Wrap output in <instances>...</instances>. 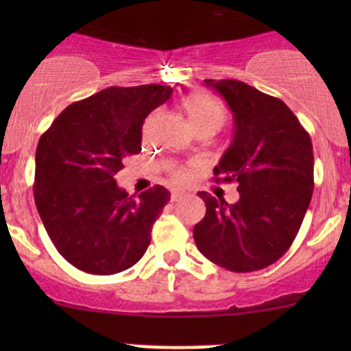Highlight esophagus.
Segmentation results:
<instances>
[{
	"instance_id": "34e87169",
	"label": "esophagus",
	"mask_w": 351,
	"mask_h": 351,
	"mask_svg": "<svg viewBox=\"0 0 351 351\" xmlns=\"http://www.w3.org/2000/svg\"><path fill=\"white\" fill-rule=\"evenodd\" d=\"M184 193L181 189H171V201H178L180 198H183Z\"/></svg>"
}]
</instances>
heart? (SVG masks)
<instances>
[{
  "label": "heart",
  "mask_w": 351,
  "mask_h": 351,
  "mask_svg": "<svg viewBox=\"0 0 351 351\" xmlns=\"http://www.w3.org/2000/svg\"><path fill=\"white\" fill-rule=\"evenodd\" d=\"M181 106H183L189 123L196 132L203 130V128L216 132L221 125L226 122V107L215 95L193 92L183 99ZM170 175L173 180L181 183L188 178V170L184 167H171Z\"/></svg>",
  "instance_id": "1"
}]
</instances>
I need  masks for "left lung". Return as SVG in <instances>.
I'll list each match as a JSON object with an SVG mask.
<instances>
[{"label":"left lung","mask_w":351,"mask_h":351,"mask_svg":"<svg viewBox=\"0 0 351 351\" xmlns=\"http://www.w3.org/2000/svg\"><path fill=\"white\" fill-rule=\"evenodd\" d=\"M204 84L234 114V138L215 168L217 183H237L228 204L206 191V215L193 236L206 259L232 272L261 271L289 251L313 191L308 132L280 99L232 79Z\"/></svg>","instance_id":"8db88e82"}]
</instances>
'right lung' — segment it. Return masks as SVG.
Masks as SVG:
<instances>
[{
    "label": "right lung",
    "instance_id": "right-lung-1",
    "mask_svg": "<svg viewBox=\"0 0 351 351\" xmlns=\"http://www.w3.org/2000/svg\"><path fill=\"white\" fill-rule=\"evenodd\" d=\"M171 87H108L64 108L36 148L34 201L67 263L112 276L138 263L170 201L167 188L128 195L115 183L127 156L142 152V127Z\"/></svg>",
    "mask_w": 351,
    "mask_h": 351
}]
</instances>
